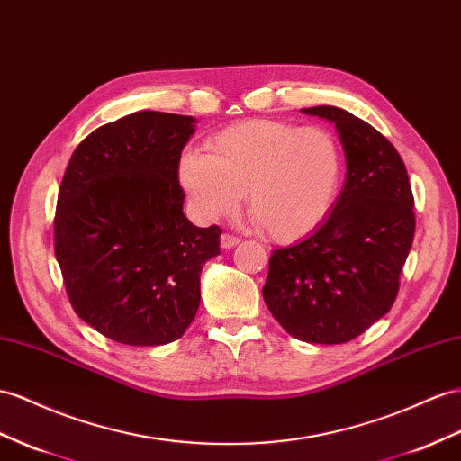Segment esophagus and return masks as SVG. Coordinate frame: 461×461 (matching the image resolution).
<instances>
[{"mask_svg":"<svg viewBox=\"0 0 461 461\" xmlns=\"http://www.w3.org/2000/svg\"><path fill=\"white\" fill-rule=\"evenodd\" d=\"M220 245H221V249H233L235 245H240V238H233V235H230V233H223L220 238Z\"/></svg>","mask_w":461,"mask_h":461,"instance_id":"34e87169","label":"esophagus"}]
</instances>
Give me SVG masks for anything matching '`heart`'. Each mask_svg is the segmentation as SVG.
Segmentation results:
<instances>
[{
	"label": "heart",
	"mask_w": 461,
	"mask_h": 461,
	"mask_svg": "<svg viewBox=\"0 0 461 461\" xmlns=\"http://www.w3.org/2000/svg\"><path fill=\"white\" fill-rule=\"evenodd\" d=\"M185 151L176 176L194 214L216 220L241 204L270 240L296 243L331 216L345 175L337 138L323 128L255 118Z\"/></svg>",
	"instance_id": "b5f03b06"
}]
</instances>
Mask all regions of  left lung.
<instances>
[{
	"instance_id": "8db88e82",
	"label": "left lung",
	"mask_w": 461,
	"mask_h": 461,
	"mask_svg": "<svg viewBox=\"0 0 461 461\" xmlns=\"http://www.w3.org/2000/svg\"><path fill=\"white\" fill-rule=\"evenodd\" d=\"M302 113L335 124L347 176L323 226L270 255L263 298L294 339L340 345L392 310L415 238V200L403 159L374 126L329 104Z\"/></svg>"
}]
</instances>
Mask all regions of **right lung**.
Returning a JSON list of instances; mask_svg holds the SVG:
<instances>
[{"instance_id":"1","label":"right lung","mask_w":461,"mask_h":461,"mask_svg":"<svg viewBox=\"0 0 461 461\" xmlns=\"http://www.w3.org/2000/svg\"><path fill=\"white\" fill-rule=\"evenodd\" d=\"M196 118L140 111L81 141L58 193L54 251L76 313L130 347L181 339L200 305L218 226L183 214L176 176Z\"/></svg>"}]
</instances>
